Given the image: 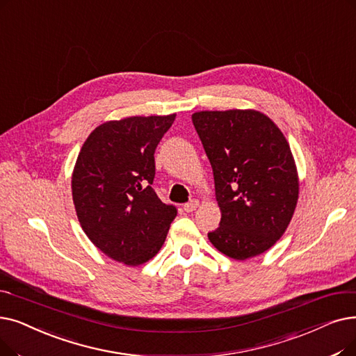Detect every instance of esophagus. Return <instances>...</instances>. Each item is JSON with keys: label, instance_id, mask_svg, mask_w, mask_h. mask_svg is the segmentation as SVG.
<instances>
[{"label": "esophagus", "instance_id": "obj_1", "mask_svg": "<svg viewBox=\"0 0 356 356\" xmlns=\"http://www.w3.org/2000/svg\"><path fill=\"white\" fill-rule=\"evenodd\" d=\"M197 207H199V200H197V199H192L191 202L183 205V209L186 211V212H193V211L197 209Z\"/></svg>", "mask_w": 356, "mask_h": 356}]
</instances>
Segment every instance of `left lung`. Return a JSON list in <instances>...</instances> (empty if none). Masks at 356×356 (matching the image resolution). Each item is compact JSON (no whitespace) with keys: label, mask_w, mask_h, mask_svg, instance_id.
<instances>
[{"label":"left lung","mask_w":356,"mask_h":356,"mask_svg":"<svg viewBox=\"0 0 356 356\" xmlns=\"http://www.w3.org/2000/svg\"><path fill=\"white\" fill-rule=\"evenodd\" d=\"M213 172L220 227L208 238L222 254L245 260L269 250L297 208L300 179L289 144L259 111L192 115Z\"/></svg>","instance_id":"8db88e82"}]
</instances>
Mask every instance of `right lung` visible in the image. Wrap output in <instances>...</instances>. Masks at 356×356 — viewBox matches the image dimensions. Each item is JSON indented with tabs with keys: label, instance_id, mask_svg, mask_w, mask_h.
<instances>
[{
	"label": "right lung",
	"instance_id": "obj_1",
	"mask_svg": "<svg viewBox=\"0 0 356 356\" xmlns=\"http://www.w3.org/2000/svg\"><path fill=\"white\" fill-rule=\"evenodd\" d=\"M175 119L176 113L107 120L88 135L74 165L71 189L81 228L100 252L128 266L160 252L177 215L151 188L154 152Z\"/></svg>",
	"mask_w": 356,
	"mask_h": 356
}]
</instances>
